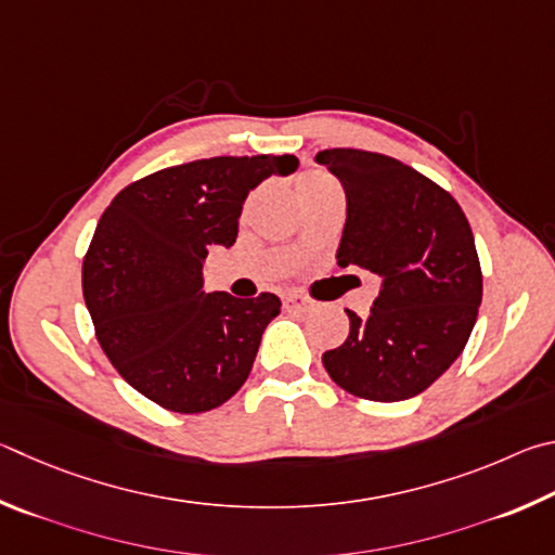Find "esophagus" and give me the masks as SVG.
Returning <instances> with one entry per match:
<instances>
[{
    "mask_svg": "<svg viewBox=\"0 0 555 555\" xmlns=\"http://www.w3.org/2000/svg\"><path fill=\"white\" fill-rule=\"evenodd\" d=\"M285 307L293 309V312H307L312 302L302 293H287L285 295Z\"/></svg>",
    "mask_w": 555,
    "mask_h": 555,
    "instance_id": "1",
    "label": "esophagus"
}]
</instances>
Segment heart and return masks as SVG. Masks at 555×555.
<instances>
[{
	"label": "heart",
	"instance_id": "1",
	"mask_svg": "<svg viewBox=\"0 0 555 555\" xmlns=\"http://www.w3.org/2000/svg\"><path fill=\"white\" fill-rule=\"evenodd\" d=\"M328 178H324V175H319V172H309V175H302V178H299V182H297V190H307V188H312V184H319V182H326Z\"/></svg>",
	"mask_w": 555,
	"mask_h": 555
}]
</instances>
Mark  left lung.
<instances>
[{
	"instance_id": "1",
	"label": "left lung",
	"mask_w": 555,
	"mask_h": 555,
	"mask_svg": "<svg viewBox=\"0 0 555 555\" xmlns=\"http://www.w3.org/2000/svg\"><path fill=\"white\" fill-rule=\"evenodd\" d=\"M346 190L338 266L383 278L365 319L322 356L346 392L400 402L424 392L463 353L482 302V270L461 204L426 175L383 153H317Z\"/></svg>"
}]
</instances>
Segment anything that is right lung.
I'll list each match as a JSON object with an SVG mask.
<instances>
[{
	"instance_id": "right-lung-1",
	"label": "right lung",
	"mask_w": 555,
	"mask_h": 555,
	"mask_svg": "<svg viewBox=\"0 0 555 555\" xmlns=\"http://www.w3.org/2000/svg\"><path fill=\"white\" fill-rule=\"evenodd\" d=\"M295 155H219L158 170L116 194L82 262L94 336L126 383L163 410L209 412L241 390L280 297L202 289L209 246H233L248 192Z\"/></svg>"
}]
</instances>
